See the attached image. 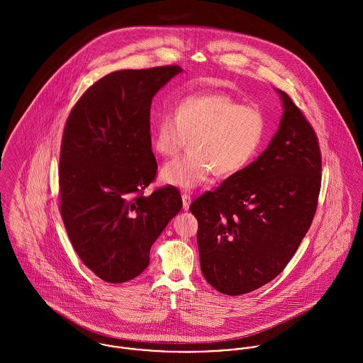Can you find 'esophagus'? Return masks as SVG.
Returning <instances> with one entry per match:
<instances>
[{
  "label": "esophagus",
  "mask_w": 363,
  "mask_h": 363,
  "mask_svg": "<svg viewBox=\"0 0 363 363\" xmlns=\"http://www.w3.org/2000/svg\"><path fill=\"white\" fill-rule=\"evenodd\" d=\"M182 200H183V209L187 211L190 208V204H191V196L189 193H183Z\"/></svg>",
  "instance_id": "34e87169"
}]
</instances>
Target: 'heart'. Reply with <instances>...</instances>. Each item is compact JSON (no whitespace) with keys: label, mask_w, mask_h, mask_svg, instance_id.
<instances>
[{"label":"heart","mask_w":363,"mask_h":363,"mask_svg":"<svg viewBox=\"0 0 363 363\" xmlns=\"http://www.w3.org/2000/svg\"><path fill=\"white\" fill-rule=\"evenodd\" d=\"M267 137V118L259 106L242 104L225 92H196L163 111L152 147L162 157L176 156L190 138V152L166 163L160 180L180 189L206 183L212 172L229 177L259 155Z\"/></svg>","instance_id":"obj_1"}]
</instances>
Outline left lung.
<instances>
[{
	"instance_id": "obj_1",
	"label": "left lung",
	"mask_w": 363,
	"mask_h": 363,
	"mask_svg": "<svg viewBox=\"0 0 363 363\" xmlns=\"http://www.w3.org/2000/svg\"><path fill=\"white\" fill-rule=\"evenodd\" d=\"M279 128L261 155L193 201L204 278L236 296L272 281L311 228L321 187L317 135L288 94Z\"/></svg>"
}]
</instances>
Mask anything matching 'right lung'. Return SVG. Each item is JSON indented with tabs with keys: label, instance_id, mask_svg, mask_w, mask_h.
Masks as SVG:
<instances>
[{
	"label": "right lung",
	"instance_id": "1",
	"mask_svg": "<svg viewBox=\"0 0 363 363\" xmlns=\"http://www.w3.org/2000/svg\"><path fill=\"white\" fill-rule=\"evenodd\" d=\"M179 65L116 71L72 107L62 133L60 212L74 250L110 284L138 277L150 250L182 209L174 186L144 190L155 180L151 104Z\"/></svg>",
	"mask_w": 363,
	"mask_h": 363
}]
</instances>
